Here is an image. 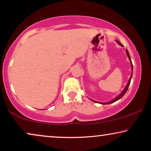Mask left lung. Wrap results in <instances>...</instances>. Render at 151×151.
I'll return each mask as SVG.
<instances>
[{"instance_id": "1", "label": "left lung", "mask_w": 151, "mask_h": 151, "mask_svg": "<svg viewBox=\"0 0 151 151\" xmlns=\"http://www.w3.org/2000/svg\"><path fill=\"white\" fill-rule=\"evenodd\" d=\"M116 42L117 44H118L119 45H120L121 46H122V47L123 46V45L122 44H121V43L120 42H119V41H118V40H116ZM126 55H127V56H128V59H129V60H130V64H131V69H132V74H131L130 78V79H129V80H128V83H127V85H126V87H125V88H124V89H123V91H121V93H120V94H119L118 96H116V98H114V99L111 100V101L107 102V103H101V102H97V101H93V100H91V99H90V100H91V101H92L95 102V103H100V104H102V105H107V104H110V103H114V102H116V101H119V99H121V98H122V97L123 96L125 95V93H126L127 90H128V89L129 86H130V82H131V79H132V71H133V66H132V61H131V58H130V54H129L128 50H127V49L126 50Z\"/></svg>"}]
</instances>
